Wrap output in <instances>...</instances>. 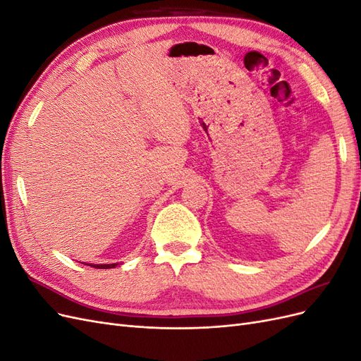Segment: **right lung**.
Here are the masks:
<instances>
[{"mask_svg":"<svg viewBox=\"0 0 361 361\" xmlns=\"http://www.w3.org/2000/svg\"><path fill=\"white\" fill-rule=\"evenodd\" d=\"M89 267H93V268H99V269H108V268H116L118 264H104V265H93V264H85Z\"/></svg>","mask_w":361,"mask_h":361,"instance_id":"1","label":"right lung"}]
</instances>
